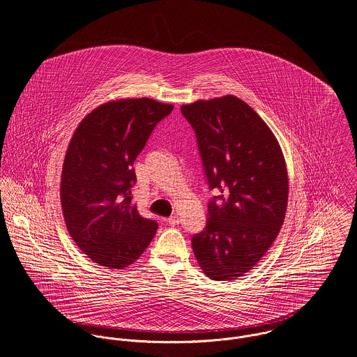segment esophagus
Returning <instances> with one entry per match:
<instances>
[{
	"label": "esophagus",
	"instance_id": "1",
	"mask_svg": "<svg viewBox=\"0 0 357 357\" xmlns=\"http://www.w3.org/2000/svg\"><path fill=\"white\" fill-rule=\"evenodd\" d=\"M167 224L172 225V227L178 225V224H180V217H178V215H172V217H169V218H167Z\"/></svg>",
	"mask_w": 357,
	"mask_h": 357
}]
</instances>
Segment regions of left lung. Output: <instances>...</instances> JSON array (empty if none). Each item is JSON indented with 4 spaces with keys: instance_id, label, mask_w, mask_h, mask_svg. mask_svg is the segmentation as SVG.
Masks as SVG:
<instances>
[{
    "instance_id": "1",
    "label": "left lung",
    "mask_w": 357,
    "mask_h": 357,
    "mask_svg": "<svg viewBox=\"0 0 357 357\" xmlns=\"http://www.w3.org/2000/svg\"><path fill=\"white\" fill-rule=\"evenodd\" d=\"M192 125L210 190L207 222L192 249L213 280L241 278L269 250L289 199L278 139L248 102L227 95L181 105Z\"/></svg>"
}]
</instances>
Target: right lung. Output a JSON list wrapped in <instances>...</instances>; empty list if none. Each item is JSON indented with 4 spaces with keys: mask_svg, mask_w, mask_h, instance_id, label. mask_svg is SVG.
Instances as JSON below:
<instances>
[{
    "mask_svg": "<svg viewBox=\"0 0 357 357\" xmlns=\"http://www.w3.org/2000/svg\"><path fill=\"white\" fill-rule=\"evenodd\" d=\"M172 109L149 98L104 102L70 140L60 180L63 217L75 245L102 266H129L153 241L158 222L132 204L133 163Z\"/></svg>",
    "mask_w": 357,
    "mask_h": 357,
    "instance_id": "right-lung-1",
    "label": "right lung"
}]
</instances>
